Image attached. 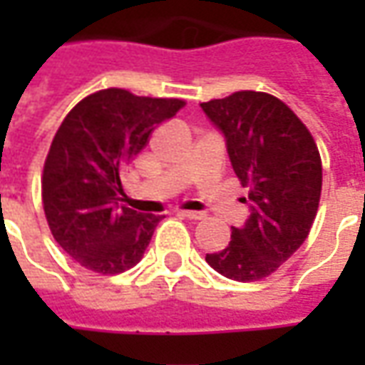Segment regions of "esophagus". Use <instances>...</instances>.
<instances>
[{
    "label": "esophagus",
    "instance_id": "34e87169",
    "mask_svg": "<svg viewBox=\"0 0 365 365\" xmlns=\"http://www.w3.org/2000/svg\"><path fill=\"white\" fill-rule=\"evenodd\" d=\"M180 215L185 219H191V221H201L205 217V213H201V211H180Z\"/></svg>",
    "mask_w": 365,
    "mask_h": 365
}]
</instances>
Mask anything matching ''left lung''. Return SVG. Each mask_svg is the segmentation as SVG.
<instances>
[{"instance_id":"left-lung-1","label":"left lung","mask_w":365,"mask_h":365,"mask_svg":"<svg viewBox=\"0 0 365 365\" xmlns=\"http://www.w3.org/2000/svg\"><path fill=\"white\" fill-rule=\"evenodd\" d=\"M201 109L225 136L240 183L250 187L248 219L230 227L229 246L205 260L229 279L258 282L305 242L321 199V156L297 115L269 93L237 91Z\"/></svg>"}]
</instances>
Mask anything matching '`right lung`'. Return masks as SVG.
I'll list each match as a JSON object with an SVG mask.
<instances>
[{"label":"right lung","mask_w":365,"mask_h":365,"mask_svg":"<svg viewBox=\"0 0 365 365\" xmlns=\"http://www.w3.org/2000/svg\"><path fill=\"white\" fill-rule=\"evenodd\" d=\"M182 107V99L111 88L82 99L62 120L44 162L43 205L54 240L80 266L113 275L140 262L162 217L119 205L120 174Z\"/></svg>","instance_id":"obj_1"}]
</instances>
